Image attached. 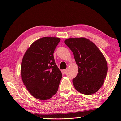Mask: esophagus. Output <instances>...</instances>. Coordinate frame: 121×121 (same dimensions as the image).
Returning <instances> with one entry per match:
<instances>
[{
  "mask_svg": "<svg viewBox=\"0 0 121 121\" xmlns=\"http://www.w3.org/2000/svg\"><path fill=\"white\" fill-rule=\"evenodd\" d=\"M68 71V69H64V70H63V72L64 73V74H65V73H66Z\"/></svg>",
  "mask_w": 121,
  "mask_h": 121,
  "instance_id": "obj_1",
  "label": "esophagus"
}]
</instances>
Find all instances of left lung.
Masks as SVG:
<instances>
[{"label":"left lung","mask_w":121,"mask_h":121,"mask_svg":"<svg viewBox=\"0 0 121 121\" xmlns=\"http://www.w3.org/2000/svg\"><path fill=\"white\" fill-rule=\"evenodd\" d=\"M65 43L74 54L78 73L73 83L78 92L94 94L102 86L108 72V64L103 54L95 44L84 37L70 38Z\"/></svg>","instance_id":"obj_1"}]
</instances>
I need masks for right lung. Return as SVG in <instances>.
<instances>
[{
    "label": "right lung",
    "instance_id": "1",
    "mask_svg": "<svg viewBox=\"0 0 121 121\" xmlns=\"http://www.w3.org/2000/svg\"><path fill=\"white\" fill-rule=\"evenodd\" d=\"M60 40L57 37L39 39L23 56L22 80L29 92L38 99H49L58 90L62 74L55 63L53 53Z\"/></svg>",
    "mask_w": 121,
    "mask_h": 121
}]
</instances>
